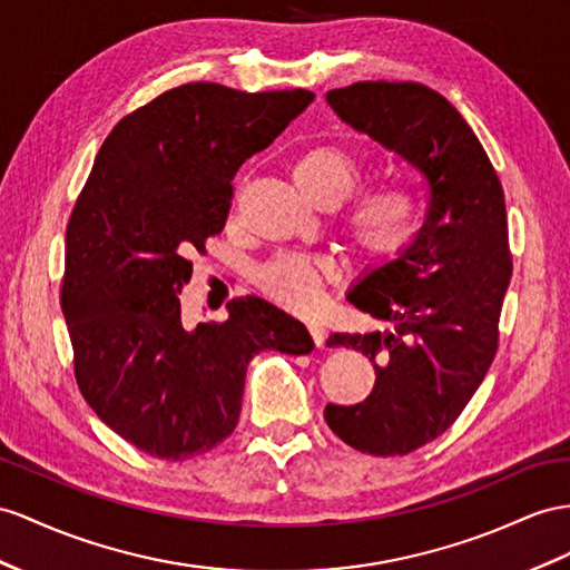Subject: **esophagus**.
<instances>
[{"label": "esophagus", "mask_w": 570, "mask_h": 570, "mask_svg": "<svg viewBox=\"0 0 570 570\" xmlns=\"http://www.w3.org/2000/svg\"><path fill=\"white\" fill-rule=\"evenodd\" d=\"M308 332H311V337H313V344L320 348L325 344V330L320 327V325H315V323H311L308 325Z\"/></svg>", "instance_id": "1"}]
</instances>
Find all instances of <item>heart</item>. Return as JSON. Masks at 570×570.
I'll return each mask as SVG.
<instances>
[{
    "mask_svg": "<svg viewBox=\"0 0 570 570\" xmlns=\"http://www.w3.org/2000/svg\"><path fill=\"white\" fill-rule=\"evenodd\" d=\"M301 193L315 204L342 202L356 183V166L344 151L315 146L294 166ZM344 230L358 253L373 259L400 255L416 230V204L406 189L383 185L358 195L344 214ZM327 259L284 253L257 269V284L269 298L288 311L311 313L320 303V286L332 279Z\"/></svg>",
    "mask_w": 570,
    "mask_h": 570,
    "instance_id": "b5f03b06",
    "label": "heart"
}]
</instances>
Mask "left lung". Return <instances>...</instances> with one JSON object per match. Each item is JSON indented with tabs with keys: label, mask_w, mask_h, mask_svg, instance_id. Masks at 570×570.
<instances>
[{
	"label": "left lung",
	"mask_w": 570,
	"mask_h": 570,
	"mask_svg": "<svg viewBox=\"0 0 570 570\" xmlns=\"http://www.w3.org/2000/svg\"><path fill=\"white\" fill-rule=\"evenodd\" d=\"M325 98L342 122L400 156L426 185L412 243L368 267L346 294L387 330L327 340L366 354L375 368L366 400L325 406L327 426L361 452L406 455L450 429L495 356L513 274L503 187L472 127L429 86L358 81Z\"/></svg>",
	"instance_id": "left-lung-1"
}]
</instances>
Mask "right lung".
I'll use <instances>...</instances> for the list:
<instances>
[{"label":"right lung","mask_w":570,"mask_h":570,"mask_svg":"<svg viewBox=\"0 0 570 570\" xmlns=\"http://www.w3.org/2000/svg\"><path fill=\"white\" fill-rule=\"evenodd\" d=\"M315 94L185 83L115 125L67 226L62 313L83 400L108 429L160 460H187L233 433L247 363L311 354L301 320L257 296L222 325L183 323L180 288L222 233L247 158Z\"/></svg>","instance_id":"obj_1"}]
</instances>
